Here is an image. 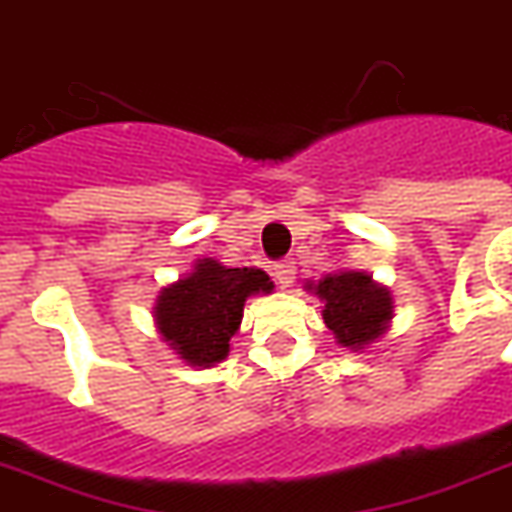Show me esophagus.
<instances>
[{
    "instance_id": "obj_1",
    "label": "esophagus",
    "mask_w": 512,
    "mask_h": 512,
    "mask_svg": "<svg viewBox=\"0 0 512 512\" xmlns=\"http://www.w3.org/2000/svg\"><path fill=\"white\" fill-rule=\"evenodd\" d=\"M272 275H275V280L283 285V288H288V285L296 280V264L288 259L280 261V264H275V269H272Z\"/></svg>"
}]
</instances>
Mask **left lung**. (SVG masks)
<instances>
[{
	"mask_svg": "<svg viewBox=\"0 0 512 512\" xmlns=\"http://www.w3.org/2000/svg\"><path fill=\"white\" fill-rule=\"evenodd\" d=\"M326 301L323 320L336 342L350 350H363L387 331L392 320V296L366 272H334L307 285Z\"/></svg>",
	"mask_w": 512,
	"mask_h": 512,
	"instance_id": "left-lung-1",
	"label": "left lung"
}]
</instances>
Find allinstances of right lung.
<instances>
[{"label": "right lung", "mask_w": 512, "mask_h": 512, "mask_svg": "<svg viewBox=\"0 0 512 512\" xmlns=\"http://www.w3.org/2000/svg\"><path fill=\"white\" fill-rule=\"evenodd\" d=\"M272 288L261 269H227L219 261L200 259L189 275L157 296V331L189 366L208 368L229 355V339L240 328L245 299L272 293Z\"/></svg>", "instance_id": "right-lung-1"}]
</instances>
